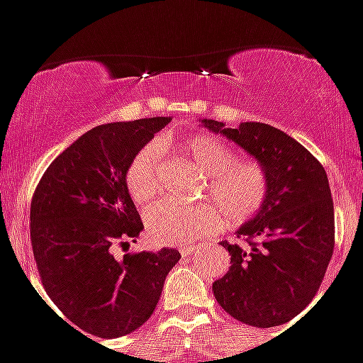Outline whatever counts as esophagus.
<instances>
[{
  "instance_id": "34e87169",
  "label": "esophagus",
  "mask_w": 363,
  "mask_h": 363,
  "mask_svg": "<svg viewBox=\"0 0 363 363\" xmlns=\"http://www.w3.org/2000/svg\"><path fill=\"white\" fill-rule=\"evenodd\" d=\"M197 248H194V247H186V248H181V254L182 256H194V254H197Z\"/></svg>"
}]
</instances>
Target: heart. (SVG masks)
<instances>
[{
	"label": "heart",
	"mask_w": 363,
	"mask_h": 363,
	"mask_svg": "<svg viewBox=\"0 0 363 363\" xmlns=\"http://www.w3.org/2000/svg\"><path fill=\"white\" fill-rule=\"evenodd\" d=\"M175 150L204 173L201 197L209 204L179 206L160 201L144 213L147 238L160 247H184L208 239L223 220L242 225L261 212L269 195V177L257 160L235 159V151L223 138L194 135L175 144ZM125 188L138 204L150 203L159 191V146L147 144L125 169Z\"/></svg>",
	"instance_id": "obj_1"
}]
</instances>
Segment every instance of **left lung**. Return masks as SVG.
Here are the masks:
<instances>
[{
    "label": "left lung",
    "mask_w": 363,
    "mask_h": 363,
    "mask_svg": "<svg viewBox=\"0 0 363 363\" xmlns=\"http://www.w3.org/2000/svg\"><path fill=\"white\" fill-rule=\"evenodd\" d=\"M250 153L269 177L261 212L238 230L247 247L220 245L230 267L213 281L217 303L252 327L283 325L316 296L334 248V206L329 179L313 153L281 129L261 122L201 121Z\"/></svg>",
    "instance_id": "obj_1"
}]
</instances>
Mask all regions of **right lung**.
Masks as SVG:
<instances>
[{"instance_id": "add662e5", "label": "right lung", "mask_w": 363, "mask_h": 363, "mask_svg": "<svg viewBox=\"0 0 363 363\" xmlns=\"http://www.w3.org/2000/svg\"><path fill=\"white\" fill-rule=\"evenodd\" d=\"M172 118L93 128L60 153L30 203V245L43 289L78 329L118 338L146 323L181 254L113 256L144 225L125 188L129 162Z\"/></svg>"}]
</instances>
